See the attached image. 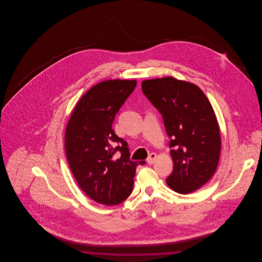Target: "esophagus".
Wrapping results in <instances>:
<instances>
[{
	"label": "esophagus",
	"instance_id": "esophagus-1",
	"mask_svg": "<svg viewBox=\"0 0 262 262\" xmlns=\"http://www.w3.org/2000/svg\"><path fill=\"white\" fill-rule=\"evenodd\" d=\"M156 158H157V155H156L155 153H151L149 155V157H148V159H147V163L150 164V165L153 164V163L155 162Z\"/></svg>",
	"mask_w": 262,
	"mask_h": 262
}]
</instances>
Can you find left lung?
I'll use <instances>...</instances> for the list:
<instances>
[{
    "label": "left lung",
    "instance_id": "8db88e82",
    "mask_svg": "<svg viewBox=\"0 0 262 262\" xmlns=\"http://www.w3.org/2000/svg\"><path fill=\"white\" fill-rule=\"evenodd\" d=\"M142 92L161 113L171 138L174 170L166 183L187 194L205 185L215 173L221 136L214 110L198 85L173 76L143 80Z\"/></svg>",
    "mask_w": 262,
    "mask_h": 262
}]
</instances>
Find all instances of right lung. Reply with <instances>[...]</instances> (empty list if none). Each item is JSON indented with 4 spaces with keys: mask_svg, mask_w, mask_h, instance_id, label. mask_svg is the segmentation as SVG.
Segmentation results:
<instances>
[{
    "mask_svg": "<svg viewBox=\"0 0 262 262\" xmlns=\"http://www.w3.org/2000/svg\"><path fill=\"white\" fill-rule=\"evenodd\" d=\"M136 86L135 79L97 83L77 102L66 127L64 150L72 173L79 187L101 204L126 200L137 165L142 164L129 160L127 143L112 129L115 115Z\"/></svg>",
    "mask_w": 262,
    "mask_h": 262,
    "instance_id": "1",
    "label": "right lung"
}]
</instances>
